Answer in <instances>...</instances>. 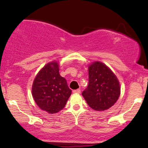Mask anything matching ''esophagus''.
<instances>
[{
    "mask_svg": "<svg viewBox=\"0 0 148 148\" xmlns=\"http://www.w3.org/2000/svg\"><path fill=\"white\" fill-rule=\"evenodd\" d=\"M73 93H75V94H80L81 90H79V89H77V90H73Z\"/></svg>",
    "mask_w": 148,
    "mask_h": 148,
    "instance_id": "obj_1",
    "label": "esophagus"
}]
</instances>
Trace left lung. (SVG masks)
Wrapping results in <instances>:
<instances>
[{
	"instance_id": "left-lung-1",
	"label": "left lung",
	"mask_w": 148,
	"mask_h": 148,
	"mask_svg": "<svg viewBox=\"0 0 148 148\" xmlns=\"http://www.w3.org/2000/svg\"><path fill=\"white\" fill-rule=\"evenodd\" d=\"M88 71V86L82 92V96L94 110L103 111L108 109L120 96L118 79L106 64L100 62H92Z\"/></svg>"
}]
</instances>
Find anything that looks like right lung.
Segmentation results:
<instances>
[{"mask_svg": "<svg viewBox=\"0 0 148 148\" xmlns=\"http://www.w3.org/2000/svg\"><path fill=\"white\" fill-rule=\"evenodd\" d=\"M58 62L46 64L36 75L32 85V96L40 109L50 114L61 110L65 106L71 90L59 74Z\"/></svg>", "mask_w": 148, "mask_h": 148, "instance_id": "add662e5", "label": "right lung"}]
</instances>
